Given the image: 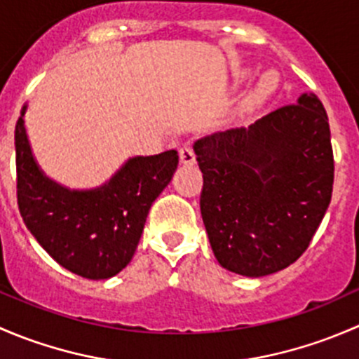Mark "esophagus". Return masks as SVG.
Wrapping results in <instances>:
<instances>
[{
    "label": "esophagus",
    "mask_w": 359,
    "mask_h": 359,
    "mask_svg": "<svg viewBox=\"0 0 359 359\" xmlns=\"http://www.w3.org/2000/svg\"><path fill=\"white\" fill-rule=\"evenodd\" d=\"M179 156H180V161H182L184 165H193V163L196 161V156H194V149H193V146H191V144H184V146L180 147Z\"/></svg>",
    "instance_id": "1"
}]
</instances>
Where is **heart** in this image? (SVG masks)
Returning <instances> with one entry per match:
<instances>
[{"instance_id": "heart-1", "label": "heart", "mask_w": 359, "mask_h": 359, "mask_svg": "<svg viewBox=\"0 0 359 359\" xmlns=\"http://www.w3.org/2000/svg\"><path fill=\"white\" fill-rule=\"evenodd\" d=\"M274 85H276V78H274V74L264 76V79H262V83H260V90H259V93H257V97H259V99H262V97L266 95V93H269L271 90L274 88Z\"/></svg>"}]
</instances>
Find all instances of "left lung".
Masks as SVG:
<instances>
[{
    "label": "left lung",
    "mask_w": 359,
    "mask_h": 359,
    "mask_svg": "<svg viewBox=\"0 0 359 359\" xmlns=\"http://www.w3.org/2000/svg\"><path fill=\"white\" fill-rule=\"evenodd\" d=\"M200 208L215 259L241 276L278 273L313 240L334 191V149L323 104L304 93L250 128L194 144Z\"/></svg>",
    "instance_id": "obj_1"
}]
</instances>
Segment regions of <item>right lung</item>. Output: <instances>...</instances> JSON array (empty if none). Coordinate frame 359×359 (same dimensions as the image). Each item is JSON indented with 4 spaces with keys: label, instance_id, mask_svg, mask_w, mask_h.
Returning <instances> with one entry per match:
<instances>
[{
    "label": "right lung",
    "instance_id": "obj_1",
    "mask_svg": "<svg viewBox=\"0 0 359 359\" xmlns=\"http://www.w3.org/2000/svg\"><path fill=\"white\" fill-rule=\"evenodd\" d=\"M24 111L15 125L17 203L32 236L57 262L88 280H107L132 260L151 205L179 165L175 149L132 158L107 184L69 191L39 172Z\"/></svg>",
    "mask_w": 359,
    "mask_h": 359
}]
</instances>
